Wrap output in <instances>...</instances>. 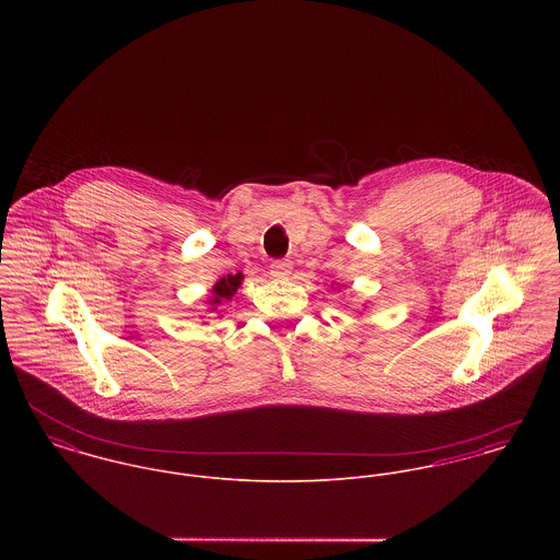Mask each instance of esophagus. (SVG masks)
<instances>
[{
    "label": "esophagus",
    "mask_w": 560,
    "mask_h": 560,
    "mask_svg": "<svg viewBox=\"0 0 560 560\" xmlns=\"http://www.w3.org/2000/svg\"><path fill=\"white\" fill-rule=\"evenodd\" d=\"M269 271L276 280H289L293 273V265H291V260H273Z\"/></svg>",
    "instance_id": "obj_1"
}]
</instances>
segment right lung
I'll return each mask as SVG.
<instances>
[{
  "instance_id": "add662e5",
  "label": "right lung",
  "mask_w": 560,
  "mask_h": 560,
  "mask_svg": "<svg viewBox=\"0 0 560 560\" xmlns=\"http://www.w3.org/2000/svg\"><path fill=\"white\" fill-rule=\"evenodd\" d=\"M241 282H243V273H229L226 278H220L215 284H213V289H211V298L207 300V304H209V311L211 313H215L218 311V306L224 302V300H231L235 293H237V289L241 287Z\"/></svg>"
}]
</instances>
